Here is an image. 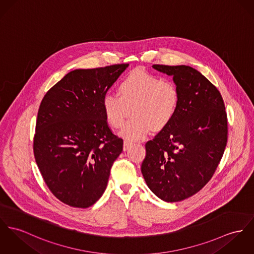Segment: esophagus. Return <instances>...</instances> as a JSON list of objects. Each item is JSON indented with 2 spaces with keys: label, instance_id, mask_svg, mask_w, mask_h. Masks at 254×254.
<instances>
[{
  "label": "esophagus",
  "instance_id": "34e87169",
  "mask_svg": "<svg viewBox=\"0 0 254 254\" xmlns=\"http://www.w3.org/2000/svg\"><path fill=\"white\" fill-rule=\"evenodd\" d=\"M133 145V143L129 140H125L124 141V151H127L131 146Z\"/></svg>",
  "mask_w": 254,
  "mask_h": 254
}]
</instances>
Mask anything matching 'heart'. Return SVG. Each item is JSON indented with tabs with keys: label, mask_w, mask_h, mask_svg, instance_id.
<instances>
[{
	"label": "heart",
	"mask_w": 254,
	"mask_h": 254,
	"mask_svg": "<svg viewBox=\"0 0 254 254\" xmlns=\"http://www.w3.org/2000/svg\"><path fill=\"white\" fill-rule=\"evenodd\" d=\"M120 96L106 93L102 98V110L108 124L113 127L123 126L131 109L133 117L120 132L121 136L139 140L152 128L160 130L175 117L180 103V93L171 81L137 69L122 80Z\"/></svg>",
	"instance_id": "heart-1"
}]
</instances>
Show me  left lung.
I'll use <instances>...</instances> for the list:
<instances>
[{
	"instance_id": "obj_1",
	"label": "left lung",
	"mask_w": 254,
	"mask_h": 254,
	"mask_svg": "<svg viewBox=\"0 0 254 254\" xmlns=\"http://www.w3.org/2000/svg\"><path fill=\"white\" fill-rule=\"evenodd\" d=\"M153 67L173 76L180 103L171 123L146 143L141 172L158 198L178 202L197 193L214 175L227 143V115L219 91L195 68Z\"/></svg>"
}]
</instances>
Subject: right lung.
Instances as JSON below:
<instances>
[{"instance_id": "obj_1", "label": "right lung", "mask_w": 254, "mask_h": 254, "mask_svg": "<svg viewBox=\"0 0 254 254\" xmlns=\"http://www.w3.org/2000/svg\"><path fill=\"white\" fill-rule=\"evenodd\" d=\"M128 64L75 69L61 79L39 106L34 154L41 176L63 203L88 208L103 194L123 139L112 133L102 98Z\"/></svg>"}]
</instances>
